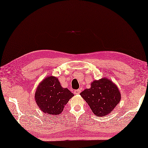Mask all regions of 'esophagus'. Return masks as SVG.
Returning <instances> with one entry per match:
<instances>
[{
    "label": "esophagus",
    "mask_w": 148,
    "mask_h": 148,
    "mask_svg": "<svg viewBox=\"0 0 148 148\" xmlns=\"http://www.w3.org/2000/svg\"><path fill=\"white\" fill-rule=\"evenodd\" d=\"M74 94H76V95H77V94H79L81 93V90H79V89L75 90L74 91Z\"/></svg>",
    "instance_id": "esophagus-1"
}]
</instances>
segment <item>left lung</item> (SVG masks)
I'll use <instances>...</instances> for the list:
<instances>
[{
    "mask_svg": "<svg viewBox=\"0 0 148 148\" xmlns=\"http://www.w3.org/2000/svg\"><path fill=\"white\" fill-rule=\"evenodd\" d=\"M80 95L97 116L109 114L121 99L117 86L106 78L94 81L90 88L84 90Z\"/></svg>",
    "mask_w": 148,
    "mask_h": 148,
    "instance_id": "8db88e82",
    "label": "left lung"
}]
</instances>
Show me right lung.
I'll list each match as a JSON object with an SVG mask.
<instances>
[{"label": "right lung", "instance_id": "right-lung-1", "mask_svg": "<svg viewBox=\"0 0 148 148\" xmlns=\"http://www.w3.org/2000/svg\"><path fill=\"white\" fill-rule=\"evenodd\" d=\"M74 96L67 88H62L58 79L47 77L40 83L35 93V99L39 108L49 115L60 114L64 106Z\"/></svg>", "mask_w": 148, "mask_h": 148}]
</instances>
